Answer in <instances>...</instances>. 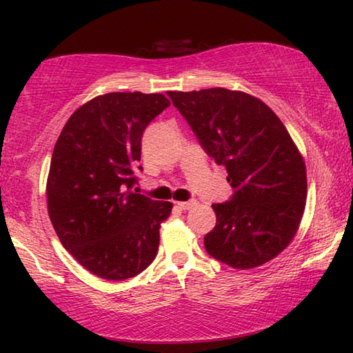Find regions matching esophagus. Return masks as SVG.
Listing matches in <instances>:
<instances>
[{
    "label": "esophagus",
    "instance_id": "esophagus-1",
    "mask_svg": "<svg viewBox=\"0 0 353 353\" xmlns=\"http://www.w3.org/2000/svg\"><path fill=\"white\" fill-rule=\"evenodd\" d=\"M196 204H198L196 199H190L187 202H176V205L181 208V210H190V208H193Z\"/></svg>",
    "mask_w": 353,
    "mask_h": 353
}]
</instances>
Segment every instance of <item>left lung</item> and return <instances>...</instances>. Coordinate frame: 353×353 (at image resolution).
Here are the masks:
<instances>
[{
  "label": "left lung",
  "instance_id": "left-lung-1",
  "mask_svg": "<svg viewBox=\"0 0 353 353\" xmlns=\"http://www.w3.org/2000/svg\"><path fill=\"white\" fill-rule=\"evenodd\" d=\"M207 155L227 170L234 193L213 204L207 254L236 270L288 246L307 199L305 163L279 117L260 99L227 88L168 92Z\"/></svg>",
  "mask_w": 353,
  "mask_h": 353
}]
</instances>
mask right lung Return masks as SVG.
Instances as JSON below:
<instances>
[{
    "label": "right lung",
    "mask_w": 353,
    "mask_h": 353,
    "mask_svg": "<svg viewBox=\"0 0 353 353\" xmlns=\"http://www.w3.org/2000/svg\"><path fill=\"white\" fill-rule=\"evenodd\" d=\"M170 105L160 93H107L79 107L52 151L48 213L59 240L94 276L126 280L154 261L171 202L134 193L143 132Z\"/></svg>",
    "instance_id": "right-lung-1"
}]
</instances>
